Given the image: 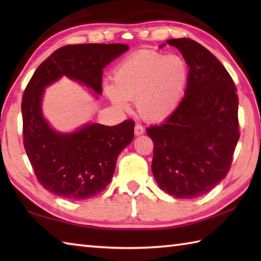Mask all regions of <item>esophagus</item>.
<instances>
[{
    "label": "esophagus",
    "instance_id": "1",
    "mask_svg": "<svg viewBox=\"0 0 261 261\" xmlns=\"http://www.w3.org/2000/svg\"><path fill=\"white\" fill-rule=\"evenodd\" d=\"M143 132H145V127L140 124H137L135 127V135L140 136V135H143Z\"/></svg>",
    "mask_w": 261,
    "mask_h": 261
}]
</instances>
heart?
Returning a JSON list of instances; mask_svg holds the SVG:
<instances>
[{"mask_svg": "<svg viewBox=\"0 0 261 261\" xmlns=\"http://www.w3.org/2000/svg\"><path fill=\"white\" fill-rule=\"evenodd\" d=\"M190 80V67L178 55L140 50L125 58L113 73V86L107 93L116 108L137 109L149 121H160L179 107Z\"/></svg>", "mask_w": 261, "mask_h": 261, "instance_id": "obj_1", "label": "heart"}]
</instances>
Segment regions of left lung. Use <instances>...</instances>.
Instances as JSON below:
<instances>
[{
	"mask_svg": "<svg viewBox=\"0 0 261 261\" xmlns=\"http://www.w3.org/2000/svg\"><path fill=\"white\" fill-rule=\"evenodd\" d=\"M190 67L180 105L164 123L151 125L152 174L177 198H195L225 178L239 140L238 95L232 77L206 48L192 39H169ZM165 46V45H162Z\"/></svg>",
	"mask_w": 261,
	"mask_h": 261,
	"instance_id": "obj_1",
	"label": "left lung"
}]
</instances>
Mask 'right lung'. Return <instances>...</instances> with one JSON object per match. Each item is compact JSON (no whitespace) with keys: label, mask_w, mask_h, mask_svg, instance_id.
Returning <instances> with one entry per match:
<instances>
[{"label":"right lung","mask_w":261,"mask_h":261,"mask_svg":"<svg viewBox=\"0 0 261 261\" xmlns=\"http://www.w3.org/2000/svg\"><path fill=\"white\" fill-rule=\"evenodd\" d=\"M129 49L122 43L67 45L43 62L22 97L23 146L38 181L55 195L75 201L104 191L120 152L134 140L135 122L108 126L90 123L73 134L51 129L42 115L45 88L62 76L102 93L103 68Z\"/></svg>","instance_id":"add662e5"}]
</instances>
